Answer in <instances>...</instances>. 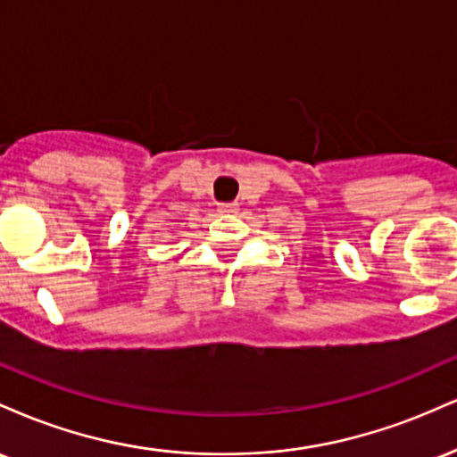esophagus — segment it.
<instances>
[{
  "label": "esophagus",
  "instance_id": "1",
  "mask_svg": "<svg viewBox=\"0 0 457 457\" xmlns=\"http://www.w3.org/2000/svg\"><path fill=\"white\" fill-rule=\"evenodd\" d=\"M219 214H236L238 211V204H219Z\"/></svg>",
  "mask_w": 457,
  "mask_h": 457
}]
</instances>
